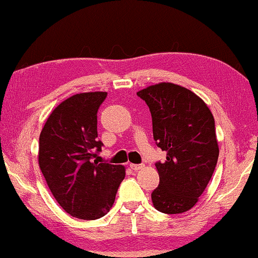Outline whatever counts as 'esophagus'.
Masks as SVG:
<instances>
[{
  "instance_id": "esophagus-1",
  "label": "esophagus",
  "mask_w": 258,
  "mask_h": 258,
  "mask_svg": "<svg viewBox=\"0 0 258 258\" xmlns=\"http://www.w3.org/2000/svg\"><path fill=\"white\" fill-rule=\"evenodd\" d=\"M143 167H144V165H135V163H132V165H130V168L134 171H139Z\"/></svg>"
}]
</instances>
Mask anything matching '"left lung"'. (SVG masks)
Segmentation results:
<instances>
[{
	"label": "left lung",
	"instance_id": "1",
	"mask_svg": "<svg viewBox=\"0 0 258 258\" xmlns=\"http://www.w3.org/2000/svg\"><path fill=\"white\" fill-rule=\"evenodd\" d=\"M146 102L156 145L166 161L156 162L160 184L152 204L165 214H179L196 206L212 178L219 146L212 112L196 93L161 82L137 93Z\"/></svg>",
	"mask_w": 258,
	"mask_h": 258
}]
</instances>
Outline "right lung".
I'll return each mask as SVG.
<instances>
[{"label":"right lung","instance_id":"right-lung-1","mask_svg":"<svg viewBox=\"0 0 258 258\" xmlns=\"http://www.w3.org/2000/svg\"><path fill=\"white\" fill-rule=\"evenodd\" d=\"M107 92L69 97L49 118L39 137V167L49 189L71 217L95 220L106 215L125 177L121 165L98 163L97 112Z\"/></svg>","mask_w":258,"mask_h":258}]
</instances>
